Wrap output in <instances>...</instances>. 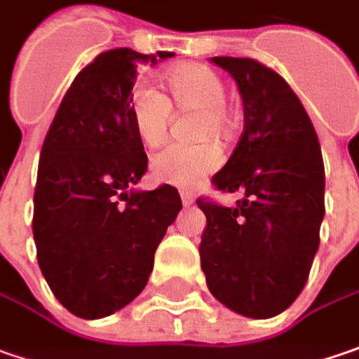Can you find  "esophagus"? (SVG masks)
I'll use <instances>...</instances> for the list:
<instances>
[{
	"label": "esophagus",
	"mask_w": 359,
	"mask_h": 359,
	"mask_svg": "<svg viewBox=\"0 0 359 359\" xmlns=\"http://www.w3.org/2000/svg\"><path fill=\"white\" fill-rule=\"evenodd\" d=\"M180 198H182V205H184V207H189V205H193V203H195V196H193V193H187V191H182V193H180Z\"/></svg>",
	"instance_id": "esophagus-1"
}]
</instances>
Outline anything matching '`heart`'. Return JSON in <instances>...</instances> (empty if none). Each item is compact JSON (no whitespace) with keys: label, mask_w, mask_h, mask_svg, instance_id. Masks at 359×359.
<instances>
[{"label":"heart","mask_w":359,"mask_h":359,"mask_svg":"<svg viewBox=\"0 0 359 359\" xmlns=\"http://www.w3.org/2000/svg\"><path fill=\"white\" fill-rule=\"evenodd\" d=\"M164 82L172 96V104L180 110L201 112L196 140H225L231 133L226 112V90L223 78L203 64H182L166 72ZM172 104L152 86L136 88L133 96V122L136 134L149 147L161 144L172 116ZM223 163L221 150L212 142L196 147L166 144L150 158L152 177L179 189H193Z\"/></svg>","instance_id":"heart-1"}]
</instances>
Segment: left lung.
<instances>
[{
  "label": "left lung",
  "instance_id": "left-lung-1",
  "mask_svg": "<svg viewBox=\"0 0 359 359\" xmlns=\"http://www.w3.org/2000/svg\"><path fill=\"white\" fill-rule=\"evenodd\" d=\"M237 82L245 128L217 191L243 198L229 209L201 196L207 229L198 247L210 293L247 318H273L297 299L320 247L325 170L304 104L253 57H212Z\"/></svg>",
  "mask_w": 359,
  "mask_h": 359
}]
</instances>
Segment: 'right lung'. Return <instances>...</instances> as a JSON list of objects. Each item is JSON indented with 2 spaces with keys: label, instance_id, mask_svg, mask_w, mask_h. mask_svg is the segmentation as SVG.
<instances>
[{
  "label": "right lung",
  "instance_id": "right-lung-1",
  "mask_svg": "<svg viewBox=\"0 0 359 359\" xmlns=\"http://www.w3.org/2000/svg\"><path fill=\"white\" fill-rule=\"evenodd\" d=\"M170 55L130 48L96 55L74 78L43 138L34 241L55 299L78 318H106L133 302L182 209L170 184L128 193L149 166L130 112L138 66Z\"/></svg>",
  "mask_w": 359,
  "mask_h": 359
}]
</instances>
